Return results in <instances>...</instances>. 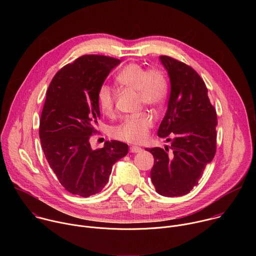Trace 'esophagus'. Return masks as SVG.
Listing matches in <instances>:
<instances>
[{
	"instance_id": "obj_1",
	"label": "esophagus",
	"mask_w": 256,
	"mask_h": 256,
	"mask_svg": "<svg viewBox=\"0 0 256 256\" xmlns=\"http://www.w3.org/2000/svg\"><path fill=\"white\" fill-rule=\"evenodd\" d=\"M130 153H140L142 151V149L138 147H136V146H132V147L130 148Z\"/></svg>"
}]
</instances>
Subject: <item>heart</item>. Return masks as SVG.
Instances as JSON below:
<instances>
[{
  "instance_id": "b5f03b06",
  "label": "heart",
  "mask_w": 256,
  "mask_h": 256,
  "mask_svg": "<svg viewBox=\"0 0 256 256\" xmlns=\"http://www.w3.org/2000/svg\"><path fill=\"white\" fill-rule=\"evenodd\" d=\"M118 83L128 90L138 92L142 103L148 106H160L167 95V80L164 72L156 68L146 70L138 64L126 66L116 76ZM97 102L100 110L110 116L114 109V94L107 85L97 91ZM153 126V118L147 114L130 116L112 130L114 136L130 144H140L148 138Z\"/></svg>"
}]
</instances>
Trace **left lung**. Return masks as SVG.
I'll return each mask as SVG.
<instances>
[{"label":"left lung","mask_w":256,"mask_h":256,"mask_svg":"<svg viewBox=\"0 0 256 256\" xmlns=\"http://www.w3.org/2000/svg\"><path fill=\"white\" fill-rule=\"evenodd\" d=\"M160 60L170 79V96L158 136L168 147L146 149L154 157L151 179L156 192L168 198L188 194L200 179L216 150V112L198 72L186 64L167 56Z\"/></svg>","instance_id":"1"}]
</instances>
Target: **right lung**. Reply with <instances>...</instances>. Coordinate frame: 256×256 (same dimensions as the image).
<instances>
[{
	"label": "right lung",
	"mask_w": 256,
	"mask_h": 256,
	"mask_svg": "<svg viewBox=\"0 0 256 256\" xmlns=\"http://www.w3.org/2000/svg\"><path fill=\"white\" fill-rule=\"evenodd\" d=\"M120 60L86 54L62 68L46 91L40 138L60 184L72 194H96L106 186L112 166L128 152L118 140L92 150L90 136L100 118L97 91Z\"/></svg>",
	"instance_id": "right-lung-1"
}]
</instances>
